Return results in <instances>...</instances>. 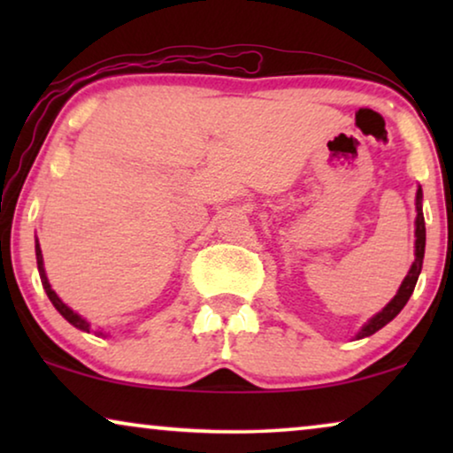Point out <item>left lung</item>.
Listing matches in <instances>:
<instances>
[{
	"label": "left lung",
	"mask_w": 453,
	"mask_h": 453,
	"mask_svg": "<svg viewBox=\"0 0 453 453\" xmlns=\"http://www.w3.org/2000/svg\"><path fill=\"white\" fill-rule=\"evenodd\" d=\"M420 202H423V191H417V243H414V264L411 272H408L404 282H402V287L398 290V295L394 296L392 301L388 303L386 307L381 309L380 313L375 315L373 319L369 321V324L363 326V330L358 332L357 338H365V336H371V334H375L377 330H381L383 326L389 324L395 315H398L404 305L411 299L414 287H417V280H418V274H420V268H423V257H425V239H426V231H425V216H423V206H420Z\"/></svg>",
	"instance_id": "left-lung-1"
}]
</instances>
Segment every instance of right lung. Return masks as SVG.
<instances>
[{
    "label": "right lung",
    "instance_id": "1",
    "mask_svg": "<svg viewBox=\"0 0 453 453\" xmlns=\"http://www.w3.org/2000/svg\"><path fill=\"white\" fill-rule=\"evenodd\" d=\"M36 264H39V274H41V282H42V288H45V293H47V296H49V301L53 303L55 305V309H58V311L64 315V318L70 321L72 326H76L78 330H82V332H90V324L88 321H86L84 318H80L78 313H73L70 307L65 305L64 301L59 299L58 295H55V290L51 288V284H49V280H47V276H45V268H42V253H41V247H39V241H36Z\"/></svg>",
    "mask_w": 453,
    "mask_h": 453
}]
</instances>
